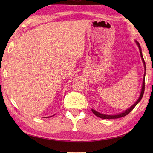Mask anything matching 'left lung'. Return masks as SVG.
Instances as JSON below:
<instances>
[{"instance_id":"1","label":"left lung","mask_w":153,"mask_h":153,"mask_svg":"<svg viewBox=\"0 0 153 153\" xmlns=\"http://www.w3.org/2000/svg\"><path fill=\"white\" fill-rule=\"evenodd\" d=\"M136 43H137V45H138L139 47V52H140V54H141V58H142V60H143V62L144 64V66H145V70H146V68H145V60H144V58H143V56L142 55V52H141V48L140 47V45H139V43H138L137 41H136ZM145 74H144V77H143V85H142V89H141V94H140V96H139L138 100H137V101L135 102V103L134 104V105L131 106L130 108H128V110H126L125 112H123L122 113H120L119 114H116V115H106V114H100L98 112H97L96 110L92 109V112L93 113L95 114V116L99 117V118H103V119H116V118H122V117H123L125 116L126 115H128V114L130 112L131 110L134 109L135 108V106L137 105V104L139 102V101L141 100L142 97H143V95L144 94V91H145Z\"/></svg>"}]
</instances>
